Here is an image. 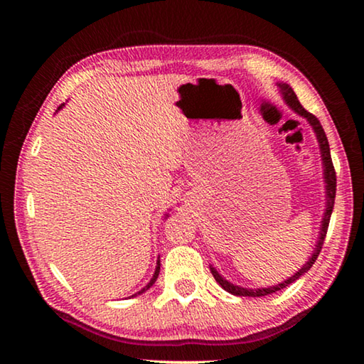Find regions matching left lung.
I'll use <instances>...</instances> for the list:
<instances>
[{"label": "left lung", "instance_id": "8db88e82", "mask_svg": "<svg viewBox=\"0 0 364 364\" xmlns=\"http://www.w3.org/2000/svg\"><path fill=\"white\" fill-rule=\"evenodd\" d=\"M282 87V92H283V97H285V101L288 106H290L293 111L300 114V116L306 117L308 122L311 124L313 129H315L316 132V137H318V142H320V149H321V157H323V166H325V182H326V212H325V217H323V222H321V232H320V240L316 243V248L315 252H313V255L310 260H308L303 268H300L295 275L288 278L287 282L280 283V285H275V287H270V288H260V290H247V288H240V287H235L232 285V283H228L227 280H223V278L218 275V272L215 268H210L213 278H215V282L220 285L223 290H227L228 293H232V295H237V296H265V295H272V293H275L278 290H283V288H287L288 285H291L293 282L298 280L303 273H306L310 268L313 267V263L316 262L318 255H320L321 248H323V242H325V237H326V232H328V225H330V217H331V212H333V205H335V196H336V172H335V167H333V161H331V154H330V144H328V139H326V134L323 131L320 121H318L316 116H313L311 112H308L305 107L301 106L300 101H298L296 94L293 92V89L290 86H287V84H280Z\"/></svg>", "mask_w": 364, "mask_h": 364}]
</instances>
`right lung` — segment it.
<instances>
[{
	"instance_id": "1",
	"label": "right lung",
	"mask_w": 364,
	"mask_h": 364,
	"mask_svg": "<svg viewBox=\"0 0 364 364\" xmlns=\"http://www.w3.org/2000/svg\"><path fill=\"white\" fill-rule=\"evenodd\" d=\"M63 107V104H61V106H59V109H61ZM159 272H161V260H157V267H156V273H154V277H152V280L151 282H149L147 283V287H144L142 288V290L141 291H139V293H136V295H141V293L142 291H146V290H149V288H151L152 285H154V282H156L157 280V277H159Z\"/></svg>"
}]
</instances>
